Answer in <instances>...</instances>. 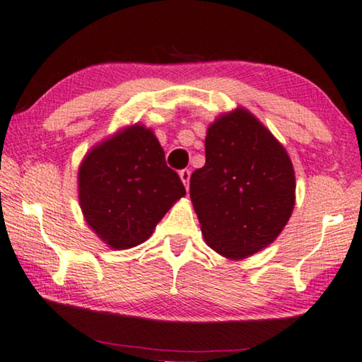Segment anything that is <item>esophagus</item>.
Returning <instances> with one entry per match:
<instances>
[{
    "mask_svg": "<svg viewBox=\"0 0 362 362\" xmlns=\"http://www.w3.org/2000/svg\"><path fill=\"white\" fill-rule=\"evenodd\" d=\"M180 177H181L182 185L186 186V189H189V177H191V171H189V170H181V171H180Z\"/></svg>",
    "mask_w": 362,
    "mask_h": 362,
    "instance_id": "esophagus-1",
    "label": "esophagus"
}]
</instances>
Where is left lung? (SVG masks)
I'll list each match as a JSON object with an SVG mask.
<instances>
[{"label":"left lung","mask_w":362,"mask_h":362,"mask_svg":"<svg viewBox=\"0 0 362 362\" xmlns=\"http://www.w3.org/2000/svg\"><path fill=\"white\" fill-rule=\"evenodd\" d=\"M191 201L207 246L227 259L279 237L296 206V173L282 144L248 109L209 125L206 165L191 175Z\"/></svg>","instance_id":"left-lung-1"}]
</instances>
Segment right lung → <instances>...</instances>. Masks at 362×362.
Instances as JSON below:
<instances>
[{
	"instance_id": "1",
	"label": "right lung",
	"mask_w": 362,
	"mask_h": 362,
	"mask_svg": "<svg viewBox=\"0 0 362 362\" xmlns=\"http://www.w3.org/2000/svg\"><path fill=\"white\" fill-rule=\"evenodd\" d=\"M186 196L166 166L153 130L119 129L88 151L78 170V201L86 223L112 250L146 242L173 204Z\"/></svg>"
}]
</instances>
